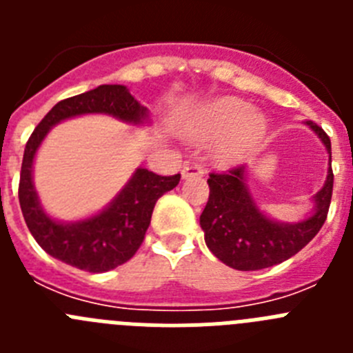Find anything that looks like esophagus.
<instances>
[{
  "mask_svg": "<svg viewBox=\"0 0 353 353\" xmlns=\"http://www.w3.org/2000/svg\"><path fill=\"white\" fill-rule=\"evenodd\" d=\"M203 174L205 171L201 170V166L196 164V162H187V164H183V170H182L183 179H189V176H203Z\"/></svg>",
  "mask_w": 353,
  "mask_h": 353,
  "instance_id": "obj_1",
  "label": "esophagus"
}]
</instances>
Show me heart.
<instances>
[{"label": "heart", "mask_w": 353, "mask_h": 353, "mask_svg": "<svg viewBox=\"0 0 353 353\" xmlns=\"http://www.w3.org/2000/svg\"><path fill=\"white\" fill-rule=\"evenodd\" d=\"M267 121L252 113V105L235 97H223L199 109L192 120L194 138H221L214 146V157L221 162L239 161L263 138Z\"/></svg>", "instance_id": "1"}]
</instances>
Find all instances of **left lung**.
Here are the masks:
<instances>
[{
  "label": "left lung",
  "mask_w": 353,
  "mask_h": 353,
  "mask_svg": "<svg viewBox=\"0 0 353 353\" xmlns=\"http://www.w3.org/2000/svg\"><path fill=\"white\" fill-rule=\"evenodd\" d=\"M329 154L323 187L313 196V210L299 223H281L261 212L248 187V166L228 173H210V196L199 224L205 244L214 256L236 270H261L288 260L316 236L332 198L334 174L330 168V139L322 127L305 121Z\"/></svg>",
  "instance_id": "left-lung-1"
}]
</instances>
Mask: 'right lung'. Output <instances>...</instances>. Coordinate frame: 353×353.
<instances>
[{
  "label": "right lung",
  "instance_id": "add662e5",
  "mask_svg": "<svg viewBox=\"0 0 353 353\" xmlns=\"http://www.w3.org/2000/svg\"><path fill=\"white\" fill-rule=\"evenodd\" d=\"M81 114H109L130 125H150L148 109L136 101L123 84H101L95 90L58 102L26 143L19 203L28 230L48 254L86 272H108L136 254L157 199L179 185L180 174L161 176L138 168L123 189L101 212L70 223L51 217L43 210L37 194L33 162L49 130Z\"/></svg>",
  "mask_w": 353,
  "mask_h": 353
}]
</instances>
